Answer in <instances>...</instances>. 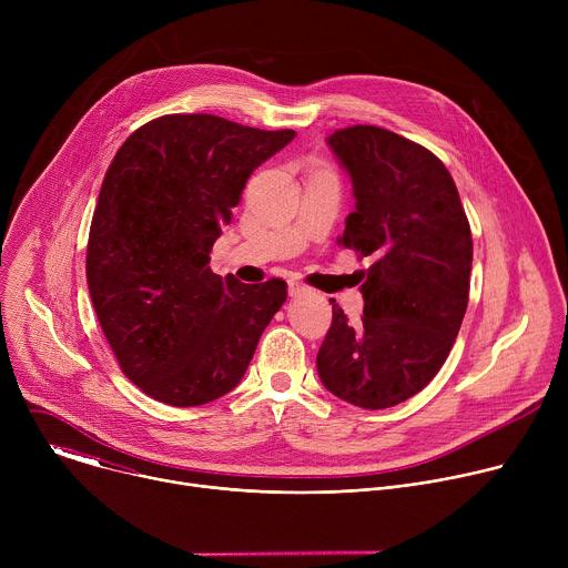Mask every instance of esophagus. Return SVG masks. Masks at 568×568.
I'll return each instance as SVG.
<instances>
[{
	"label": "esophagus",
	"mask_w": 568,
	"mask_h": 568,
	"mask_svg": "<svg viewBox=\"0 0 568 568\" xmlns=\"http://www.w3.org/2000/svg\"><path fill=\"white\" fill-rule=\"evenodd\" d=\"M287 292H290V296H298V294L305 292V285L298 283V281H290L287 283Z\"/></svg>",
	"instance_id": "34e87169"
}]
</instances>
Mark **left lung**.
Instances as JSON below:
<instances>
[{"label": "left lung", "mask_w": 568, "mask_h": 568, "mask_svg": "<svg viewBox=\"0 0 568 568\" xmlns=\"http://www.w3.org/2000/svg\"><path fill=\"white\" fill-rule=\"evenodd\" d=\"M328 143L357 200L337 245L373 265L362 272L357 326L331 298L333 323L316 371L355 407L388 409L423 390L456 342L469 296L471 231L432 150L377 125L335 130Z\"/></svg>", "instance_id": "8db88e82"}]
</instances>
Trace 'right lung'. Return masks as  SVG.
Wrapping results in <instances>:
<instances>
[{
    "mask_svg": "<svg viewBox=\"0 0 568 568\" xmlns=\"http://www.w3.org/2000/svg\"><path fill=\"white\" fill-rule=\"evenodd\" d=\"M292 139L294 130L166 114L114 154L90 226L88 285L123 375L145 395L197 407L245 375L287 285L222 278L209 254L254 169Z\"/></svg>",
    "mask_w": 568,
    "mask_h": 568,
    "instance_id": "obj_1",
    "label": "right lung"
}]
</instances>
